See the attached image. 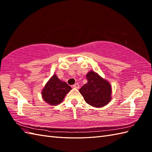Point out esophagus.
Segmentation results:
<instances>
[{"label": "esophagus", "mask_w": 152, "mask_h": 152, "mask_svg": "<svg viewBox=\"0 0 152 152\" xmlns=\"http://www.w3.org/2000/svg\"><path fill=\"white\" fill-rule=\"evenodd\" d=\"M72 87H74V88H76V89H79L80 88V86H79V84L78 83H75V85H73L72 86Z\"/></svg>", "instance_id": "1"}]
</instances>
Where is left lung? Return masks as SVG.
Instances as JSON below:
<instances>
[{
    "instance_id": "1",
    "label": "left lung",
    "mask_w": 152,
    "mask_h": 152,
    "mask_svg": "<svg viewBox=\"0 0 152 152\" xmlns=\"http://www.w3.org/2000/svg\"><path fill=\"white\" fill-rule=\"evenodd\" d=\"M87 83L79 90L88 104L95 107L107 105L111 98V87L98 74L90 71L86 75Z\"/></svg>"
}]
</instances>
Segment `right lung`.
<instances>
[{
    "label": "right lung",
    "mask_w": 152,
    "mask_h": 152,
    "mask_svg": "<svg viewBox=\"0 0 152 152\" xmlns=\"http://www.w3.org/2000/svg\"><path fill=\"white\" fill-rule=\"evenodd\" d=\"M70 90L71 87L67 83L62 82L54 75L46 84L42 91V96L48 104L56 105L61 103Z\"/></svg>",
    "instance_id": "1"
}]
</instances>
